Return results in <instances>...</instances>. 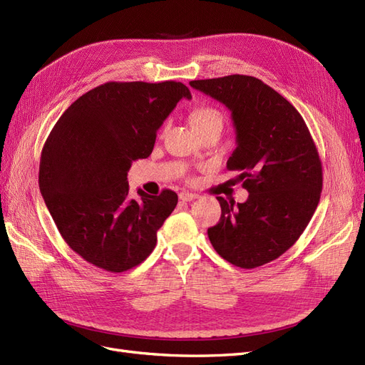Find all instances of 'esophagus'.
I'll return each instance as SVG.
<instances>
[{
	"label": "esophagus",
	"instance_id": "34e87169",
	"mask_svg": "<svg viewBox=\"0 0 365 365\" xmlns=\"http://www.w3.org/2000/svg\"><path fill=\"white\" fill-rule=\"evenodd\" d=\"M197 195H195V193H180V200L182 201V202H192V201H195V200H197Z\"/></svg>",
	"mask_w": 365,
	"mask_h": 365
}]
</instances>
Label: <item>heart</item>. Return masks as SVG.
Masks as SVG:
<instances>
[{
  "mask_svg": "<svg viewBox=\"0 0 365 365\" xmlns=\"http://www.w3.org/2000/svg\"><path fill=\"white\" fill-rule=\"evenodd\" d=\"M213 123L224 125V115L212 106L196 108L190 114V125L195 130L201 129L204 126H208V125H213Z\"/></svg>",
  "mask_w": 365,
  "mask_h": 365,
  "instance_id": "b5f03b06",
  "label": "heart"
}]
</instances>
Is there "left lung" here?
<instances>
[{"label":"left lung","instance_id":"left-lung-1","mask_svg":"<svg viewBox=\"0 0 365 365\" xmlns=\"http://www.w3.org/2000/svg\"><path fill=\"white\" fill-rule=\"evenodd\" d=\"M190 86L231 111L236 149L227 161L240 172L245 202H227L207 235L220 257L239 268H257L280 257L302 236L323 189L318 150L300 113L252 76L192 81Z\"/></svg>","mask_w":365,"mask_h":365}]
</instances>
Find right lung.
Instances as JSON below:
<instances>
[{
	"mask_svg": "<svg viewBox=\"0 0 365 365\" xmlns=\"http://www.w3.org/2000/svg\"><path fill=\"white\" fill-rule=\"evenodd\" d=\"M181 98V82H108L68 106L51 129L39 164V189L61 236L94 267L123 272L157 245V231L178 195L129 193L132 161L148 158L157 130Z\"/></svg>",
	"mask_w": 365,
	"mask_h": 365,
	"instance_id": "right-lung-1",
	"label": "right lung"
}]
</instances>
